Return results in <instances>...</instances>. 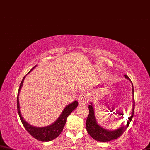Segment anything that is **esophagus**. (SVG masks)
<instances>
[{
	"label": "esophagus",
	"mask_w": 150,
	"mask_h": 150,
	"mask_svg": "<svg viewBox=\"0 0 150 150\" xmlns=\"http://www.w3.org/2000/svg\"><path fill=\"white\" fill-rule=\"evenodd\" d=\"M89 97L86 94H81L78 97V101L81 105H86L88 103Z\"/></svg>",
	"instance_id": "obj_1"
}]
</instances>
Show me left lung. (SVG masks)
<instances>
[{"label":"left lung","instance_id":"1","mask_svg":"<svg viewBox=\"0 0 150 150\" xmlns=\"http://www.w3.org/2000/svg\"><path fill=\"white\" fill-rule=\"evenodd\" d=\"M125 78L127 79L128 80L131 81L132 84V108L131 112V116L128 118V121L127 122L126 125H123L121 127L115 129V130H108L106 129L103 128L97 123L96 120L94 107H93V103L92 102H90V105H89V114L86 120V129L89 134L91 136L93 139L99 142H108L113 140L117 139L122 134L126 129L127 128L130 122L132 120V118L133 117L134 112V88L133 85L132 81L130 80V78L127 75H124Z\"/></svg>","mask_w":150,"mask_h":150}]
</instances>
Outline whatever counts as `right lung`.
Masks as SVG:
<instances>
[{
	"label": "right lung",
	"instance_id": "add662e5",
	"mask_svg": "<svg viewBox=\"0 0 150 150\" xmlns=\"http://www.w3.org/2000/svg\"><path fill=\"white\" fill-rule=\"evenodd\" d=\"M37 65L33 67V69H31L30 71L28 72V74L32 71V70L35 69ZM26 75V76H27ZM26 76H24V78H23L19 86V88L18 90V97H17V106H18V114L20 117V120L23 123V125L24 126L25 129L27 130V132L33 137L36 140L39 141H42V142H48V141H51L54 140L55 138H57L59 134H61V132L63 131L64 128V126L65 125L67 118L69 115L70 114L73 110L76 109V107L78 106V103L77 100H75L69 104H68L65 106V108H64L63 112L59 115V117L53 123L50 124V125H47L46 127H35L32 125H30L26 121L24 120V118L23 117L20 111V105H19V92L21 91V89L23 86V83L24 81V79L26 77Z\"/></svg>",
	"mask_w": 150,
	"mask_h": 150
}]
</instances>
